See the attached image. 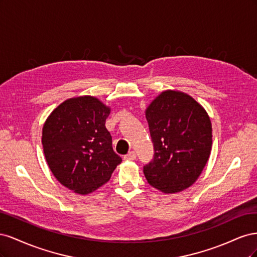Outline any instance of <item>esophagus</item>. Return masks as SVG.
I'll use <instances>...</instances> for the list:
<instances>
[{"label": "esophagus", "mask_w": 257, "mask_h": 257, "mask_svg": "<svg viewBox=\"0 0 257 257\" xmlns=\"http://www.w3.org/2000/svg\"><path fill=\"white\" fill-rule=\"evenodd\" d=\"M124 160H125V161H134V160H136V153L134 151L127 153L125 157H124Z\"/></svg>", "instance_id": "34e87169"}]
</instances>
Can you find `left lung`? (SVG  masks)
<instances>
[{
    "label": "left lung",
    "mask_w": 257,
    "mask_h": 257,
    "mask_svg": "<svg viewBox=\"0 0 257 257\" xmlns=\"http://www.w3.org/2000/svg\"><path fill=\"white\" fill-rule=\"evenodd\" d=\"M154 158L144 167L153 188L182 192L196 182L212 148V125L205 108L191 95L165 90L145 110Z\"/></svg>",
    "instance_id": "8db88e82"
}]
</instances>
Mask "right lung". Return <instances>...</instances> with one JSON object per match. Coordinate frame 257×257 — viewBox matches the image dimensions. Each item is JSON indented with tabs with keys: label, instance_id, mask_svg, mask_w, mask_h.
<instances>
[{
	"label": "right lung",
	"instance_id": "add662e5",
	"mask_svg": "<svg viewBox=\"0 0 257 257\" xmlns=\"http://www.w3.org/2000/svg\"><path fill=\"white\" fill-rule=\"evenodd\" d=\"M109 113L102 100L82 95L61 103L44 123L42 145L52 175L80 195L105 184L122 162L105 126Z\"/></svg>",
	"mask_w": 257,
	"mask_h": 257
}]
</instances>
